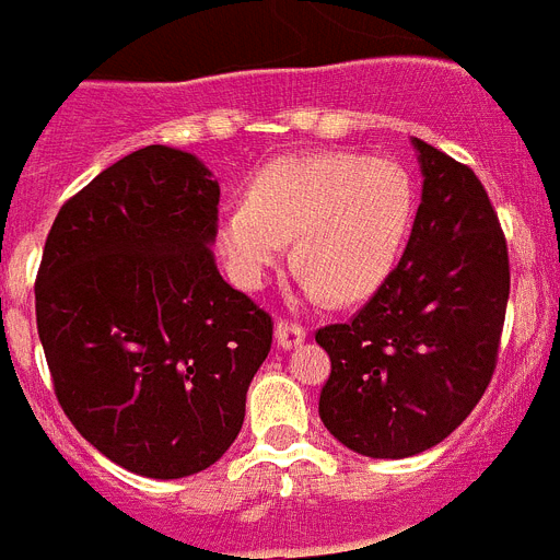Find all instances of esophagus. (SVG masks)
<instances>
[{"instance_id": "1", "label": "esophagus", "mask_w": 560, "mask_h": 560, "mask_svg": "<svg viewBox=\"0 0 560 560\" xmlns=\"http://www.w3.org/2000/svg\"><path fill=\"white\" fill-rule=\"evenodd\" d=\"M304 336H307V330H304L299 322H290V319L276 322V342H279L281 348H295V345H302Z\"/></svg>"}]
</instances>
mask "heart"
I'll return each instance as SVG.
<instances>
[{
	"mask_svg": "<svg viewBox=\"0 0 560 560\" xmlns=\"http://www.w3.org/2000/svg\"><path fill=\"white\" fill-rule=\"evenodd\" d=\"M411 215V177L388 158L284 154L253 177L247 201L221 209L218 244L241 288L258 290L293 238L307 295L357 302L388 279Z\"/></svg>",
	"mask_w": 560,
	"mask_h": 560,
	"instance_id": "heart-1",
	"label": "heart"
}]
</instances>
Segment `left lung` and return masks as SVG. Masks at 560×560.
Masks as SVG:
<instances>
[{"label":"left lung","mask_w":560,"mask_h":560,"mask_svg":"<svg viewBox=\"0 0 560 560\" xmlns=\"http://www.w3.org/2000/svg\"><path fill=\"white\" fill-rule=\"evenodd\" d=\"M422 203L399 265L351 322L325 325L330 357L319 417L365 457H411L445 440L480 402L498 365L509 249L466 163L413 140Z\"/></svg>","instance_id":"1"}]
</instances>
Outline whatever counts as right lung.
<instances>
[{"instance_id":"right-lung-1","label":"right lung","mask_w":560,"mask_h":560,"mask_svg":"<svg viewBox=\"0 0 560 560\" xmlns=\"http://www.w3.org/2000/svg\"><path fill=\"white\" fill-rule=\"evenodd\" d=\"M221 189L192 154L147 147L71 195L36 270V330L80 434L158 480L238 438L272 316L230 288L209 244Z\"/></svg>"}]
</instances>
